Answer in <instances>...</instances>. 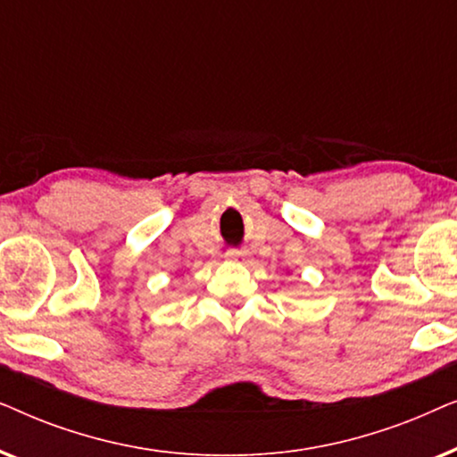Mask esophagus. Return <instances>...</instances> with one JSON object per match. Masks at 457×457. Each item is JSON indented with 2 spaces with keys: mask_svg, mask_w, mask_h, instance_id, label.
<instances>
[{
  "mask_svg": "<svg viewBox=\"0 0 457 457\" xmlns=\"http://www.w3.org/2000/svg\"><path fill=\"white\" fill-rule=\"evenodd\" d=\"M224 255H227V258L233 260V262H243V264H247V262H249V252H247V249L233 247V249H228V252L224 253Z\"/></svg>",
  "mask_w": 457,
  "mask_h": 457,
  "instance_id": "obj_1",
  "label": "esophagus"
}]
</instances>
